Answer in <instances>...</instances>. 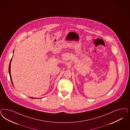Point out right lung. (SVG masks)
Wrapping results in <instances>:
<instances>
[{
  "instance_id": "add662e5",
  "label": "right lung",
  "mask_w": 130,
  "mask_h": 130,
  "mask_svg": "<svg viewBox=\"0 0 130 130\" xmlns=\"http://www.w3.org/2000/svg\"><path fill=\"white\" fill-rule=\"evenodd\" d=\"M13 53H14V50L13 52ZM12 57H13V56H12ZM11 60H12V58H11V60H10V63H9V76H10V80H11V83H12V85H13V82H12V79H11V73H10V65H11ZM31 98V99H36V98Z\"/></svg>"
}]
</instances>
